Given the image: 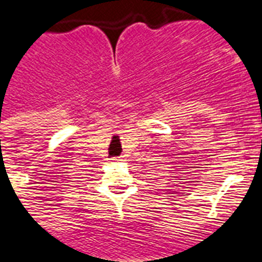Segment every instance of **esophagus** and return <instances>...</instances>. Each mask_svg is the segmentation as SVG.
Returning <instances> with one entry per match:
<instances>
[{
  "label": "esophagus",
  "instance_id": "1",
  "mask_svg": "<svg viewBox=\"0 0 262 262\" xmlns=\"http://www.w3.org/2000/svg\"><path fill=\"white\" fill-rule=\"evenodd\" d=\"M111 161H113V163H118V162H121L122 159H121V158H113Z\"/></svg>",
  "mask_w": 262,
  "mask_h": 262
}]
</instances>
